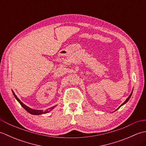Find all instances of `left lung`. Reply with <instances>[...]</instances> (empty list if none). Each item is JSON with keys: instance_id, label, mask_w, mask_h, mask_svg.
<instances>
[{"instance_id": "obj_1", "label": "left lung", "mask_w": 146, "mask_h": 146, "mask_svg": "<svg viewBox=\"0 0 146 146\" xmlns=\"http://www.w3.org/2000/svg\"><path fill=\"white\" fill-rule=\"evenodd\" d=\"M132 92H133V90L132 91V92H131V94H130V95L129 96V97H128L127 98V99H126V100H125V101L124 102H123V104H122V105H120V107H119V108H117V109H119V108H120V107L121 106H122V105H124V104H125L127 103V102L129 101V99H130V98H131V95H132Z\"/></svg>"}]
</instances>
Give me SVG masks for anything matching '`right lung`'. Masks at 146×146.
Masks as SVG:
<instances>
[{
    "label": "right lung",
    "mask_w": 146,
    "mask_h": 146,
    "mask_svg": "<svg viewBox=\"0 0 146 146\" xmlns=\"http://www.w3.org/2000/svg\"><path fill=\"white\" fill-rule=\"evenodd\" d=\"M12 93H13V95H14V97L15 98V99H16V100L19 102V104L21 105V106L23 107L24 109H25L27 111H28V112L29 113H31V114H32V115H41V114H44V113H48V112H49V111H51L52 109H53V108H54V107H56V105H55V106H53V107H51V108H48L47 110H35V109H32V108H29V107H27V106H26V105H25V104H24L23 102H22L18 98H17V97L16 95H15V94H14V92L12 91Z\"/></svg>",
    "instance_id": "right-lung-1"
}]
</instances>
